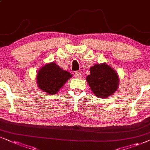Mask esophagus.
<instances>
[{
    "mask_svg": "<svg viewBox=\"0 0 150 150\" xmlns=\"http://www.w3.org/2000/svg\"><path fill=\"white\" fill-rule=\"evenodd\" d=\"M74 76H75L76 78H77V79H81V77H82V75H81V71H76L74 74Z\"/></svg>",
    "mask_w": 150,
    "mask_h": 150,
    "instance_id": "34e87169",
    "label": "esophagus"
}]
</instances>
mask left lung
<instances>
[{
	"label": "left lung",
	"instance_id": "obj_1",
	"mask_svg": "<svg viewBox=\"0 0 150 150\" xmlns=\"http://www.w3.org/2000/svg\"><path fill=\"white\" fill-rule=\"evenodd\" d=\"M90 71L86 81L95 96L101 99L107 98L117 91L120 79L113 68L103 62L91 67Z\"/></svg>",
	"mask_w": 150,
	"mask_h": 150
}]
</instances>
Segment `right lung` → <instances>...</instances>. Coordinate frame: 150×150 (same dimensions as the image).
Instances as JSON below:
<instances>
[{
	"instance_id": "1",
	"label": "right lung",
	"mask_w": 150,
	"mask_h": 150,
	"mask_svg": "<svg viewBox=\"0 0 150 150\" xmlns=\"http://www.w3.org/2000/svg\"><path fill=\"white\" fill-rule=\"evenodd\" d=\"M72 74L63 70L55 62H50L38 70L36 82L39 89L49 95H55Z\"/></svg>"
}]
</instances>
